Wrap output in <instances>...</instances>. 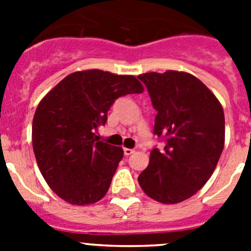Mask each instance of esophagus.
<instances>
[{
  "label": "esophagus",
  "instance_id": "34e87169",
  "mask_svg": "<svg viewBox=\"0 0 251 251\" xmlns=\"http://www.w3.org/2000/svg\"><path fill=\"white\" fill-rule=\"evenodd\" d=\"M133 152H134V150H130V148H124V154H126V156H130Z\"/></svg>",
  "mask_w": 251,
  "mask_h": 251
}]
</instances>
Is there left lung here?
I'll return each mask as SVG.
<instances>
[{
  "mask_svg": "<svg viewBox=\"0 0 251 251\" xmlns=\"http://www.w3.org/2000/svg\"><path fill=\"white\" fill-rule=\"evenodd\" d=\"M138 77L157 110L154 134L166 138L165 150H152L138 183L158 202H182L207 182L220 159L225 145L223 105L188 73L152 72Z\"/></svg>",
  "mask_w": 251,
  "mask_h": 251,
  "instance_id": "8db88e82",
  "label": "left lung"
}]
</instances>
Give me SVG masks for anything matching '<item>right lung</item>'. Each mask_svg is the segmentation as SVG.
Returning <instances> with one entry per match:
<instances>
[{"label": "right lung", "instance_id": "add662e5", "mask_svg": "<svg viewBox=\"0 0 251 251\" xmlns=\"http://www.w3.org/2000/svg\"><path fill=\"white\" fill-rule=\"evenodd\" d=\"M134 75L98 69L65 76L41 99L32 121L39 170L60 199L77 206L101 200L123 158V148L95 136L122 95L143 92Z\"/></svg>", "mask_w": 251, "mask_h": 251}]
</instances>
